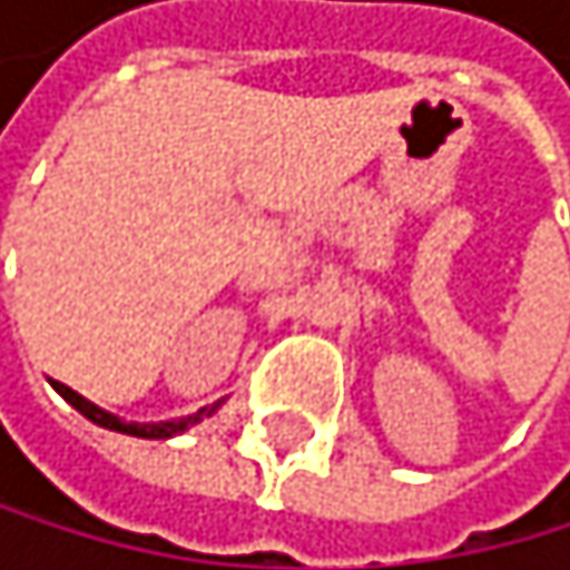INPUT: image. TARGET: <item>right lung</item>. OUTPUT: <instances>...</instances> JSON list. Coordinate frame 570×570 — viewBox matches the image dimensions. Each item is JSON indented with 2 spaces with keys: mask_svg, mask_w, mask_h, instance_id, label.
<instances>
[{
  "mask_svg": "<svg viewBox=\"0 0 570 570\" xmlns=\"http://www.w3.org/2000/svg\"><path fill=\"white\" fill-rule=\"evenodd\" d=\"M53 390L68 400L78 413H85V417L91 421V424H98V428H108V431H119V434H132V438H149V441H164V438H174V434H184L187 428H194L202 417H212V413L222 406V403H212V406H205V410H198V413H190V417H180V421H164V424H126V421H119L116 413H108V410H101V406H95L91 400H85L81 393H75L71 386H63V383H53Z\"/></svg>",
  "mask_w": 570,
  "mask_h": 570,
  "instance_id": "1",
  "label": "right lung"
}]
</instances>
